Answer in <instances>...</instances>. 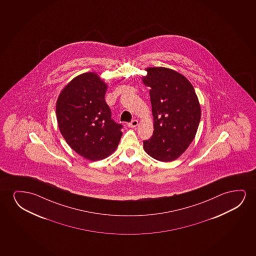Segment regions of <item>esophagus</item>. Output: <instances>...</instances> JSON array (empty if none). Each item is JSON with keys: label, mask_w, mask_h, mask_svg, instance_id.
Here are the masks:
<instances>
[{"label": "esophagus", "mask_w": 256, "mask_h": 256, "mask_svg": "<svg viewBox=\"0 0 256 256\" xmlns=\"http://www.w3.org/2000/svg\"><path fill=\"white\" fill-rule=\"evenodd\" d=\"M137 125H138V120H132L131 122L128 124V128H136Z\"/></svg>", "instance_id": "esophagus-1"}]
</instances>
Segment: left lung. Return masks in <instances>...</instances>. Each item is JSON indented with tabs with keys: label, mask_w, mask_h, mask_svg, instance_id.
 I'll list each match as a JSON object with an SVG mask.
<instances>
[{
	"label": "left lung",
	"mask_w": 256,
	"mask_h": 256,
	"mask_svg": "<svg viewBox=\"0 0 256 256\" xmlns=\"http://www.w3.org/2000/svg\"><path fill=\"white\" fill-rule=\"evenodd\" d=\"M142 83L150 86L154 132L144 142V150L156 160L172 162L188 148L201 118L200 102L184 75L166 67H148Z\"/></svg>",
	"instance_id": "8db88e82"
}]
</instances>
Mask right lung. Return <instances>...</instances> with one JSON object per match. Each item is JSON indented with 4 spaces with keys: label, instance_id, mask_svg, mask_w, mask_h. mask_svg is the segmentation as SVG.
<instances>
[{
    "label": "right lung",
    "instance_id": "add662e5",
    "mask_svg": "<svg viewBox=\"0 0 256 256\" xmlns=\"http://www.w3.org/2000/svg\"><path fill=\"white\" fill-rule=\"evenodd\" d=\"M106 89L98 74L84 72L72 78L56 100L60 132L76 153L90 161L112 154L122 136V126L111 118Z\"/></svg>",
    "mask_w": 256,
    "mask_h": 256
}]
</instances>
